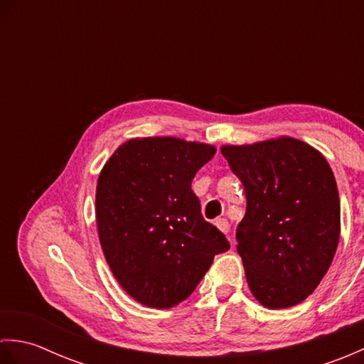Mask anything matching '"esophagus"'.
Wrapping results in <instances>:
<instances>
[{"mask_svg": "<svg viewBox=\"0 0 364 364\" xmlns=\"http://www.w3.org/2000/svg\"><path fill=\"white\" fill-rule=\"evenodd\" d=\"M214 225L218 227L222 233H228L230 231V223H228V220L227 219H218V220H214Z\"/></svg>", "mask_w": 364, "mask_h": 364, "instance_id": "34e87169", "label": "esophagus"}]
</instances>
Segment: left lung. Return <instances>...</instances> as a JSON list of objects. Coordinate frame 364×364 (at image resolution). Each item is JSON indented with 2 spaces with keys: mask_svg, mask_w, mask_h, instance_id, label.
Instances as JSON below:
<instances>
[{
  "mask_svg": "<svg viewBox=\"0 0 364 364\" xmlns=\"http://www.w3.org/2000/svg\"><path fill=\"white\" fill-rule=\"evenodd\" d=\"M220 151L247 197L236 249L252 294L269 310L300 304L327 274L341 233L327 159L289 136L223 145Z\"/></svg>",
  "mask_w": 364,
  "mask_h": 364,
  "instance_id": "8db88e82",
  "label": "left lung"
}]
</instances>
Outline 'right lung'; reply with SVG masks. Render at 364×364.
<instances>
[{
    "label": "right lung",
    "mask_w": 364,
    "mask_h": 364,
    "mask_svg": "<svg viewBox=\"0 0 364 364\" xmlns=\"http://www.w3.org/2000/svg\"><path fill=\"white\" fill-rule=\"evenodd\" d=\"M215 146L184 139L136 137L106 161L97 183L100 244L112 275L139 304L167 310L186 300L230 249L200 213L191 189Z\"/></svg>",
    "instance_id": "right-lung-1"
}]
</instances>
